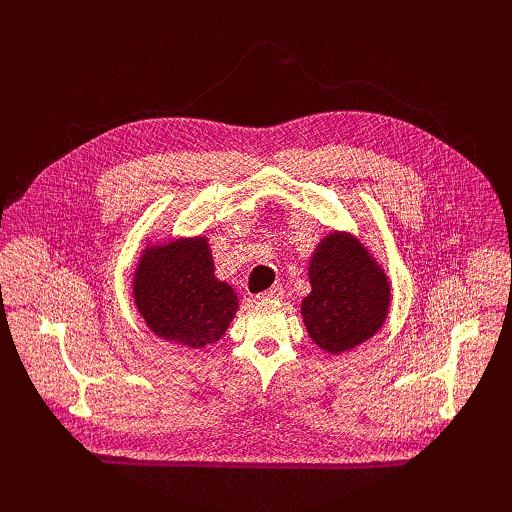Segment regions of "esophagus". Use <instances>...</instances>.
Returning a JSON list of instances; mask_svg holds the SVG:
<instances>
[{"instance_id": "esophagus-1", "label": "esophagus", "mask_w": 512, "mask_h": 512, "mask_svg": "<svg viewBox=\"0 0 512 512\" xmlns=\"http://www.w3.org/2000/svg\"><path fill=\"white\" fill-rule=\"evenodd\" d=\"M284 294V290H282V286H272L270 290H265V292H259L257 294V301H267V299H280Z\"/></svg>"}]
</instances>
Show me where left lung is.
<instances>
[{
    "instance_id": "left-lung-1",
    "label": "left lung",
    "mask_w": 512,
    "mask_h": 512,
    "mask_svg": "<svg viewBox=\"0 0 512 512\" xmlns=\"http://www.w3.org/2000/svg\"><path fill=\"white\" fill-rule=\"evenodd\" d=\"M309 282L301 315L321 351L346 353L384 326L390 282L353 234L324 236L309 263Z\"/></svg>"
}]
</instances>
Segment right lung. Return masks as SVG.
Segmentation results:
<instances>
[{"label":"right lung","mask_w":512,"mask_h":512,"mask_svg":"<svg viewBox=\"0 0 512 512\" xmlns=\"http://www.w3.org/2000/svg\"><path fill=\"white\" fill-rule=\"evenodd\" d=\"M213 272L205 236L147 247L134 272L132 294L149 330L186 348L218 342L236 315L238 299Z\"/></svg>","instance_id":"1"}]
</instances>
